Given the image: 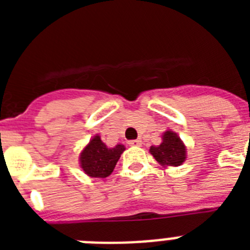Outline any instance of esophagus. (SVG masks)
<instances>
[{"mask_svg":"<svg viewBox=\"0 0 250 250\" xmlns=\"http://www.w3.org/2000/svg\"><path fill=\"white\" fill-rule=\"evenodd\" d=\"M129 145H131V146H140L141 140H139V139H136V140H130Z\"/></svg>","mask_w":250,"mask_h":250,"instance_id":"1","label":"esophagus"}]
</instances>
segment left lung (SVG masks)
<instances>
[{
	"instance_id": "8db88e82",
	"label": "left lung",
	"mask_w": 250,
	"mask_h": 250,
	"mask_svg": "<svg viewBox=\"0 0 250 250\" xmlns=\"http://www.w3.org/2000/svg\"><path fill=\"white\" fill-rule=\"evenodd\" d=\"M150 152L156 161L167 167H178L185 160V145L173 131H165L163 143L159 146L150 147Z\"/></svg>"
}]
</instances>
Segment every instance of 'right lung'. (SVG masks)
Wrapping results in <instances>:
<instances>
[{
    "mask_svg": "<svg viewBox=\"0 0 250 250\" xmlns=\"http://www.w3.org/2000/svg\"><path fill=\"white\" fill-rule=\"evenodd\" d=\"M124 150L125 146L120 144L107 147L96 135L81 152V167L91 178H106L112 173Z\"/></svg>",
    "mask_w": 250,
    "mask_h": 250,
    "instance_id": "1",
    "label": "right lung"
}]
</instances>
